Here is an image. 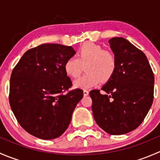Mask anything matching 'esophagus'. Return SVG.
I'll list each match as a JSON object with an SVG mask.
<instances>
[{"instance_id":"obj_1","label":"esophagus","mask_w":160,"mask_h":160,"mask_svg":"<svg viewBox=\"0 0 160 160\" xmlns=\"http://www.w3.org/2000/svg\"><path fill=\"white\" fill-rule=\"evenodd\" d=\"M88 94H89V91H88V90H83V96L86 97V96H88Z\"/></svg>"}]
</instances>
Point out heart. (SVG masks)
<instances>
[{
	"mask_svg": "<svg viewBox=\"0 0 160 160\" xmlns=\"http://www.w3.org/2000/svg\"><path fill=\"white\" fill-rule=\"evenodd\" d=\"M88 72L76 80L73 86L80 89H90L103 82L110 80L117 68L115 56L104 47L93 42H86L77 52V58L70 57L65 62L67 75L77 78L84 70Z\"/></svg>",
	"mask_w": 160,
	"mask_h": 160,
	"instance_id": "1",
	"label": "heart"
}]
</instances>
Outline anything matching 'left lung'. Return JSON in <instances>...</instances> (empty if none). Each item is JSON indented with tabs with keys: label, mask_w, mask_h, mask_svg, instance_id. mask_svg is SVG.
I'll return each mask as SVG.
<instances>
[{
	"label": "left lung",
	"mask_w": 160,
	"mask_h": 160,
	"mask_svg": "<svg viewBox=\"0 0 160 160\" xmlns=\"http://www.w3.org/2000/svg\"><path fill=\"white\" fill-rule=\"evenodd\" d=\"M117 60L114 76L101 90L90 92L95 122L110 135L138 128L153 101L154 75L146 55L122 37L108 41Z\"/></svg>",
	"instance_id": "left-lung-1"
}]
</instances>
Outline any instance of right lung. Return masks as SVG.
<instances>
[{
	"mask_svg": "<svg viewBox=\"0 0 160 160\" xmlns=\"http://www.w3.org/2000/svg\"><path fill=\"white\" fill-rule=\"evenodd\" d=\"M75 53L71 46L42 44L28 50L13 70L11 110L21 126L33 136L53 139L68 128L83 97L80 89L63 93L72 86L64 65Z\"/></svg>",
	"mask_w": 160,
	"mask_h": 160,
	"instance_id": "1",
	"label": "right lung"
}]
</instances>
